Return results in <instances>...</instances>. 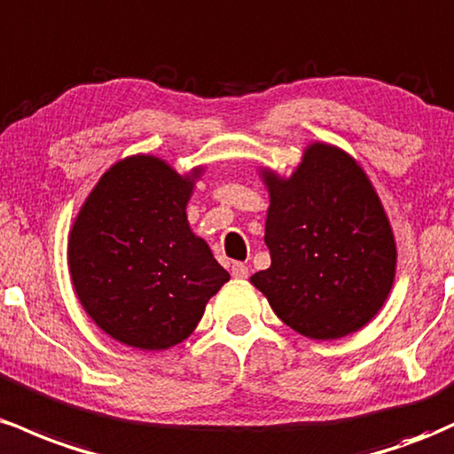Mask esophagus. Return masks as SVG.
<instances>
[{"label":"esophagus","instance_id":"1","mask_svg":"<svg viewBox=\"0 0 454 454\" xmlns=\"http://www.w3.org/2000/svg\"><path fill=\"white\" fill-rule=\"evenodd\" d=\"M231 274L236 278H247L248 277V266H247V263H233Z\"/></svg>","mask_w":454,"mask_h":454}]
</instances>
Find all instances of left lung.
I'll use <instances>...</instances> for the list:
<instances>
[{
	"label": "left lung",
	"mask_w": 454,
	"mask_h": 454,
	"mask_svg": "<svg viewBox=\"0 0 454 454\" xmlns=\"http://www.w3.org/2000/svg\"><path fill=\"white\" fill-rule=\"evenodd\" d=\"M270 191L268 270L251 283L295 333L339 339L373 319L395 281L392 229L369 177L345 152H304L289 180L263 173Z\"/></svg>",
	"instance_id": "8db88e82"
}]
</instances>
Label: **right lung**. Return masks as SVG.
Listing matches in <instances>:
<instances>
[{
    "label": "right lung",
    "mask_w": 454,
    "mask_h": 454,
    "mask_svg": "<svg viewBox=\"0 0 454 454\" xmlns=\"http://www.w3.org/2000/svg\"><path fill=\"white\" fill-rule=\"evenodd\" d=\"M197 176V173H195ZM191 177L132 156L100 177L68 242L74 292L109 337L167 349L200 324L229 272L186 221Z\"/></svg>",
    "instance_id": "obj_1"
}]
</instances>
